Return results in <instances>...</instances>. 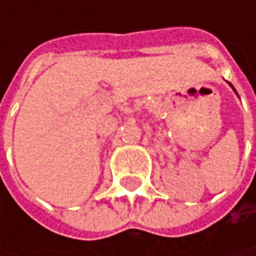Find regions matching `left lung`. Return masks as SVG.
Segmentation results:
<instances>
[{
	"label": "left lung",
	"mask_w": 256,
	"mask_h": 256,
	"mask_svg": "<svg viewBox=\"0 0 256 256\" xmlns=\"http://www.w3.org/2000/svg\"><path fill=\"white\" fill-rule=\"evenodd\" d=\"M231 87H232V86H231Z\"/></svg>",
	"instance_id": "1"
}]
</instances>
